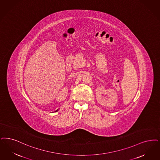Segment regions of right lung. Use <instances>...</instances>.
I'll return each mask as SVG.
<instances>
[{"label": "right lung", "mask_w": 160, "mask_h": 160, "mask_svg": "<svg viewBox=\"0 0 160 160\" xmlns=\"http://www.w3.org/2000/svg\"><path fill=\"white\" fill-rule=\"evenodd\" d=\"M58 111V109H57V110H56V111H55V112H57V111Z\"/></svg>", "instance_id": "right-lung-1"}]
</instances>
